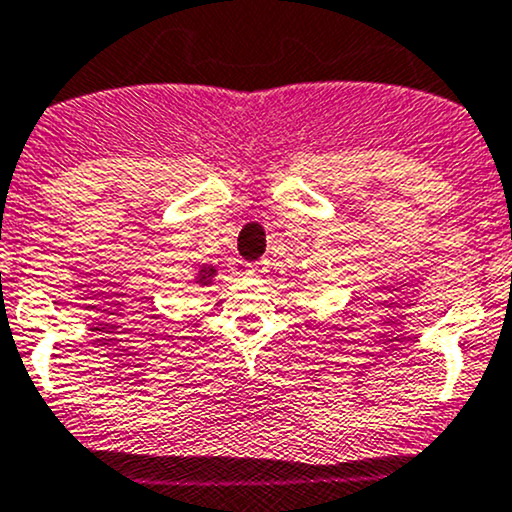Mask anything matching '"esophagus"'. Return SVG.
I'll list each match as a JSON object with an SVG mask.
<instances>
[{
  "mask_svg": "<svg viewBox=\"0 0 512 512\" xmlns=\"http://www.w3.org/2000/svg\"><path fill=\"white\" fill-rule=\"evenodd\" d=\"M268 271V261H254V263H246V276L251 278H261L263 273Z\"/></svg>",
  "mask_w": 512,
  "mask_h": 512,
  "instance_id": "1",
  "label": "esophagus"
}]
</instances>
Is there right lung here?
Masks as SVG:
<instances>
[{
	"mask_svg": "<svg viewBox=\"0 0 512 512\" xmlns=\"http://www.w3.org/2000/svg\"><path fill=\"white\" fill-rule=\"evenodd\" d=\"M214 266H202L200 271H197V283L200 285H210L212 283V278H214Z\"/></svg>",
	"mask_w": 512,
	"mask_h": 512,
	"instance_id": "add662e5",
	"label": "right lung"
}]
</instances>
